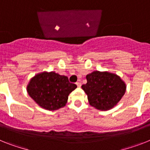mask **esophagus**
I'll use <instances>...</instances> for the list:
<instances>
[{"instance_id":"obj_1","label":"esophagus","mask_w":150,"mask_h":150,"mask_svg":"<svg viewBox=\"0 0 150 150\" xmlns=\"http://www.w3.org/2000/svg\"><path fill=\"white\" fill-rule=\"evenodd\" d=\"M76 84L77 85L78 87H80V86H81V83H80V82H76Z\"/></svg>"}]
</instances>
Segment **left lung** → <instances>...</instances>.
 I'll use <instances>...</instances> for the list:
<instances>
[{"label":"left lung","mask_w":150,"mask_h":150,"mask_svg":"<svg viewBox=\"0 0 150 150\" xmlns=\"http://www.w3.org/2000/svg\"><path fill=\"white\" fill-rule=\"evenodd\" d=\"M86 78L87 83L81 87L87 95L90 106L100 110L114 107L126 92V83L117 74L93 71Z\"/></svg>","instance_id":"obj_1"}]
</instances>
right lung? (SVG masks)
<instances>
[{
    "label": "right lung",
    "mask_w": 150,
    "mask_h": 150,
    "mask_svg": "<svg viewBox=\"0 0 150 150\" xmlns=\"http://www.w3.org/2000/svg\"><path fill=\"white\" fill-rule=\"evenodd\" d=\"M76 88L68 77L55 72H42L31 78L27 86L29 96L40 107L57 110L66 105L68 96Z\"/></svg>",
    "instance_id": "right-lung-1"
}]
</instances>
